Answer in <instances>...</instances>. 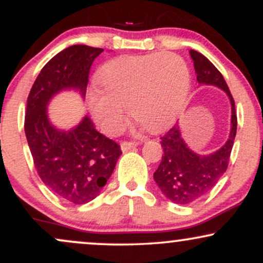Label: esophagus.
Masks as SVG:
<instances>
[{"instance_id":"obj_1","label":"esophagus","mask_w":263,"mask_h":263,"mask_svg":"<svg viewBox=\"0 0 263 263\" xmlns=\"http://www.w3.org/2000/svg\"><path fill=\"white\" fill-rule=\"evenodd\" d=\"M137 146H138L137 142H123V143L121 144V149H122V152H127V151H129V149L136 148Z\"/></svg>"}]
</instances>
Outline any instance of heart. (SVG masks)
<instances>
[{"label": "heart", "mask_w": 263, "mask_h": 263, "mask_svg": "<svg viewBox=\"0 0 263 263\" xmlns=\"http://www.w3.org/2000/svg\"><path fill=\"white\" fill-rule=\"evenodd\" d=\"M98 84L101 91H90L87 104L104 134L116 135L125 127V107L140 125L156 132L171 125L183 110L190 71L185 60L173 53L127 55L102 66Z\"/></svg>", "instance_id": "b5f03b06"}]
</instances>
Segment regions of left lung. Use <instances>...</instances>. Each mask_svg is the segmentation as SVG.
<instances>
[{"instance_id":"8db88e82","label":"left lung","mask_w":263,"mask_h":263,"mask_svg":"<svg viewBox=\"0 0 263 263\" xmlns=\"http://www.w3.org/2000/svg\"><path fill=\"white\" fill-rule=\"evenodd\" d=\"M199 85H213L224 90L231 104V128L224 146L210 155H199L183 140L179 125H174L163 137L162 161L153 173L155 182L168 200L188 205L215 186L226 172L237 128L235 101L221 73L206 57L190 49Z\"/></svg>"}]
</instances>
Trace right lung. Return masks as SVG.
<instances>
[{
  "label": "right lung",
  "mask_w": 263,
  "mask_h": 263,
  "mask_svg": "<svg viewBox=\"0 0 263 263\" xmlns=\"http://www.w3.org/2000/svg\"><path fill=\"white\" fill-rule=\"evenodd\" d=\"M102 52L84 44L62 50L43 66L27 100L25 132L35 170L54 194L74 204L89 203L100 194L122 152L96 131L87 115L68 131L57 128L48 105L65 90L85 98L90 68Z\"/></svg>",
  "instance_id": "right-lung-1"
}]
</instances>
